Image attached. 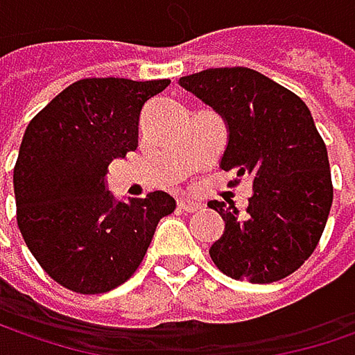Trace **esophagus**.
<instances>
[{
	"label": "esophagus",
	"mask_w": 355,
	"mask_h": 355,
	"mask_svg": "<svg viewBox=\"0 0 355 355\" xmlns=\"http://www.w3.org/2000/svg\"><path fill=\"white\" fill-rule=\"evenodd\" d=\"M178 209L180 211H187V214H193V211L201 209V203L199 201H193V199H178Z\"/></svg>",
	"instance_id": "esophagus-1"
}]
</instances>
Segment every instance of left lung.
<instances>
[{
    "label": "left lung",
    "instance_id": "obj_1",
    "mask_svg": "<svg viewBox=\"0 0 355 355\" xmlns=\"http://www.w3.org/2000/svg\"><path fill=\"white\" fill-rule=\"evenodd\" d=\"M178 84L226 123L222 171L252 177L245 214L209 201L224 220L211 245L216 267L232 279L271 284L294 273L319 245L333 184L327 146L309 107L288 88L248 67H216Z\"/></svg>",
    "mask_w": 355,
    "mask_h": 355
}]
</instances>
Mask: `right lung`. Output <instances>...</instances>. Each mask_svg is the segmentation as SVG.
Instances as JSON below:
<instances>
[{"mask_svg": "<svg viewBox=\"0 0 355 355\" xmlns=\"http://www.w3.org/2000/svg\"><path fill=\"white\" fill-rule=\"evenodd\" d=\"M168 84L80 80L28 123L14 166L18 228L63 288L103 294L127 282L175 211L164 191L119 201L107 189L108 164L135 152L141 108Z\"/></svg>", "mask_w": 355, "mask_h": 355, "instance_id": "right-lung-1", "label": "right lung"}]
</instances>
